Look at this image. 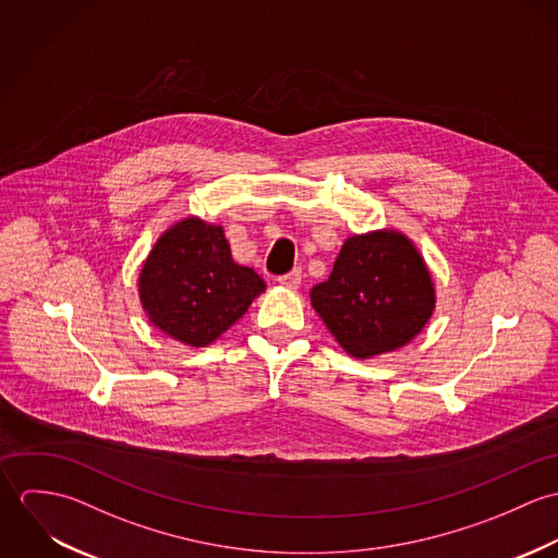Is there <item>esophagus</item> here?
<instances>
[{"label": "esophagus", "mask_w": 558, "mask_h": 558, "mask_svg": "<svg viewBox=\"0 0 558 558\" xmlns=\"http://www.w3.org/2000/svg\"><path fill=\"white\" fill-rule=\"evenodd\" d=\"M301 277H303V272H301V268H294V270H290V272H286V275H281L277 281L281 283V286H286V288H290V290H296L299 286H301Z\"/></svg>", "instance_id": "34e87169"}]
</instances>
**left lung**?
<instances>
[{
    "label": "left lung",
    "mask_w": 558,
    "mask_h": 558,
    "mask_svg": "<svg viewBox=\"0 0 558 558\" xmlns=\"http://www.w3.org/2000/svg\"><path fill=\"white\" fill-rule=\"evenodd\" d=\"M312 305L348 354L369 359L418 335L436 296L410 240L369 232L343 242L330 277L312 290Z\"/></svg>",
    "instance_id": "obj_1"
}]
</instances>
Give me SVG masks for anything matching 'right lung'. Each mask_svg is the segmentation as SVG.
<instances>
[{
    "label": "right lung",
    "instance_id": "add662e5",
    "mask_svg": "<svg viewBox=\"0 0 558 558\" xmlns=\"http://www.w3.org/2000/svg\"><path fill=\"white\" fill-rule=\"evenodd\" d=\"M264 279L232 259L221 226L184 219L150 251L140 296L150 322L165 335L204 348L244 316Z\"/></svg>",
    "mask_w": 558,
    "mask_h": 558
}]
</instances>
